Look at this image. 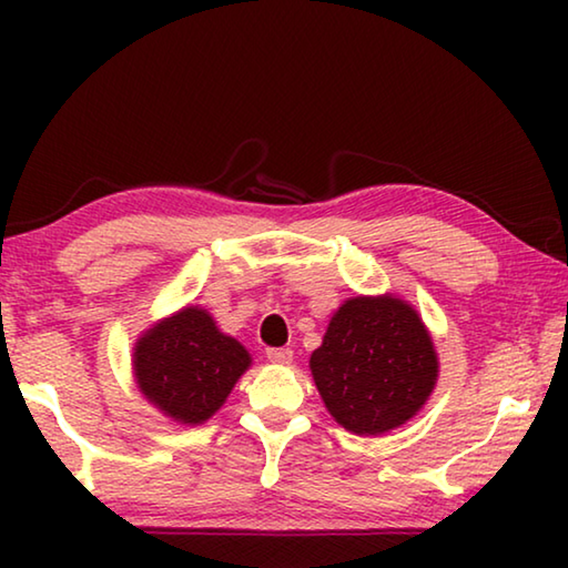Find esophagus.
I'll return each instance as SVG.
<instances>
[{
    "instance_id": "esophagus-1",
    "label": "esophagus",
    "mask_w": 568,
    "mask_h": 568,
    "mask_svg": "<svg viewBox=\"0 0 568 568\" xmlns=\"http://www.w3.org/2000/svg\"><path fill=\"white\" fill-rule=\"evenodd\" d=\"M267 361L275 363V365H287L293 361V351L291 348H267L265 351Z\"/></svg>"
}]
</instances>
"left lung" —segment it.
Segmentation results:
<instances>
[{
  "mask_svg": "<svg viewBox=\"0 0 568 568\" xmlns=\"http://www.w3.org/2000/svg\"><path fill=\"white\" fill-rule=\"evenodd\" d=\"M438 353L408 301L348 297L311 355V373L333 420L358 436H381L408 423L438 383Z\"/></svg>",
  "mask_w": 568,
  "mask_h": 568,
  "instance_id": "obj_1",
  "label": "left lung"
}]
</instances>
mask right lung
<instances>
[{"label":"right lung","mask_w":568,"mask_h":568,"mask_svg":"<svg viewBox=\"0 0 568 568\" xmlns=\"http://www.w3.org/2000/svg\"><path fill=\"white\" fill-rule=\"evenodd\" d=\"M250 365L245 345L220 331L200 305L150 325L132 348L134 386L152 408L182 426L213 418Z\"/></svg>","instance_id":"right-lung-1"}]
</instances>
